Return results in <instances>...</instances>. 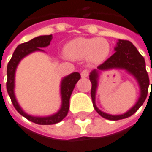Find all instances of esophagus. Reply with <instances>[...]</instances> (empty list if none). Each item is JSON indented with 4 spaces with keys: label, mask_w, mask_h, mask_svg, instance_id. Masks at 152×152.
<instances>
[{
    "label": "esophagus",
    "mask_w": 152,
    "mask_h": 152,
    "mask_svg": "<svg viewBox=\"0 0 152 152\" xmlns=\"http://www.w3.org/2000/svg\"><path fill=\"white\" fill-rule=\"evenodd\" d=\"M88 75H89V72L87 70H83L81 72V77H88Z\"/></svg>",
    "instance_id": "esophagus-1"
}]
</instances>
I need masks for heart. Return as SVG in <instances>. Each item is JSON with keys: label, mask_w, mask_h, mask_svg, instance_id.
<instances>
[{"label": "heart", "mask_w": 152, "mask_h": 152, "mask_svg": "<svg viewBox=\"0 0 152 152\" xmlns=\"http://www.w3.org/2000/svg\"><path fill=\"white\" fill-rule=\"evenodd\" d=\"M109 44L103 38L77 37L65 46V54L73 60L87 59L91 63H100L109 54Z\"/></svg>", "instance_id": "1"}]
</instances>
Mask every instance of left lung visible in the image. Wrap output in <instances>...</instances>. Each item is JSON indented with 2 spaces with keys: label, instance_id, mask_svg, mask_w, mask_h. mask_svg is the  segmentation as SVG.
Instances as JSON below:
<instances>
[{
  "label": "left lung",
  "instance_id": "1",
  "mask_svg": "<svg viewBox=\"0 0 152 152\" xmlns=\"http://www.w3.org/2000/svg\"><path fill=\"white\" fill-rule=\"evenodd\" d=\"M115 54L112 55L103 64L97 66V69L93 70L89 75V79L92 84L91 87V97L94 108L96 111L103 117L104 118L109 120H118L127 118L132 116L140 106L144 103L148 95V89L150 86V79L148 73L146 71V64L143 56L139 53L137 48L128 40H118L115 47ZM111 69H123L129 73L133 75L139 83L141 88V95L136 104L126 113L122 115H110L105 113L98 110L95 105V92L98 84V75L99 72ZM152 88V82H151Z\"/></svg>",
  "mask_w": 152,
  "mask_h": 152
}]
</instances>
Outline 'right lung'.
<instances>
[{
	"label": "right lung",
	"mask_w": 152,
	"mask_h": 152,
	"mask_svg": "<svg viewBox=\"0 0 152 152\" xmlns=\"http://www.w3.org/2000/svg\"><path fill=\"white\" fill-rule=\"evenodd\" d=\"M52 34L50 35H41L38 37H35L29 42L21 44L17 46L15 49L14 53L8 63L7 66V83H6V87H7V92L11 97L12 103L15 109L18 111L22 116L26 118L28 120L32 122H34L36 124L40 125H52L56 124L60 122L62 119H64L69 109V99L71 96V94L75 88V84L80 79V74L78 72H74L67 77H64L61 81V97H62V105L58 111L48 117H34L31 115H28L25 113L20 105L18 104L16 100V97L14 95V78H15V71L17 68V66L20 63V61L28 56L29 54L33 53L35 51H44L41 48L46 47L50 45V42L52 41Z\"/></svg>",
	"instance_id": "add662e5"
}]
</instances>
